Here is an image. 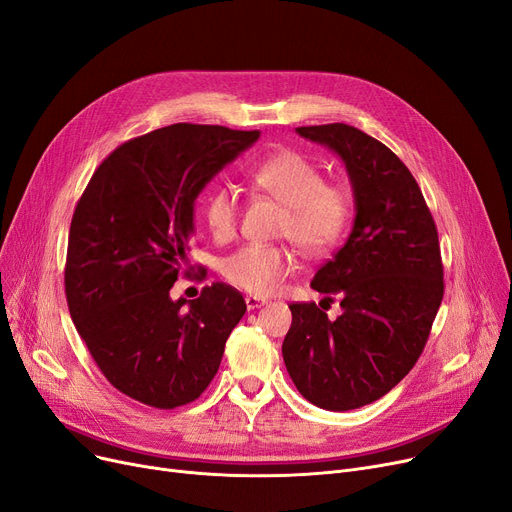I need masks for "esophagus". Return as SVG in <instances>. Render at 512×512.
I'll use <instances>...</instances> for the list:
<instances>
[{"mask_svg": "<svg viewBox=\"0 0 512 512\" xmlns=\"http://www.w3.org/2000/svg\"><path fill=\"white\" fill-rule=\"evenodd\" d=\"M244 303H247V309H257L261 305H265V299H259L255 295H247V299H244Z\"/></svg>", "mask_w": 512, "mask_h": 512, "instance_id": "1", "label": "esophagus"}]
</instances>
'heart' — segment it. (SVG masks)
Masks as SVG:
<instances>
[{
  "mask_svg": "<svg viewBox=\"0 0 512 512\" xmlns=\"http://www.w3.org/2000/svg\"><path fill=\"white\" fill-rule=\"evenodd\" d=\"M251 184L286 205L280 236L295 240L309 257L328 255L343 242L353 219V194L341 182H324V171L297 150H280L259 161ZM205 221L215 240L234 238L240 219V198L230 186L215 188L205 201ZM297 261L291 249L278 244H247L221 261V276L251 295H270L291 276Z\"/></svg>",
  "mask_w": 512,
  "mask_h": 512,
  "instance_id": "heart-1",
  "label": "heart"
}]
</instances>
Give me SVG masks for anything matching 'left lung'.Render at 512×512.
Segmentation results:
<instances>
[{
    "instance_id": "1",
    "label": "left lung",
    "mask_w": 512,
    "mask_h": 512,
    "mask_svg": "<svg viewBox=\"0 0 512 512\" xmlns=\"http://www.w3.org/2000/svg\"><path fill=\"white\" fill-rule=\"evenodd\" d=\"M297 133L343 159L355 221L311 280L327 302L342 299V316L328 321L316 303L288 305L282 358L307 402L345 412L389 393L425 349L443 299L439 236L414 175L383 142L345 123Z\"/></svg>"
}]
</instances>
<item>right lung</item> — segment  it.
<instances>
[{"label":"right lung","mask_w":512,"mask_h":512,"mask_svg":"<svg viewBox=\"0 0 512 512\" xmlns=\"http://www.w3.org/2000/svg\"><path fill=\"white\" fill-rule=\"evenodd\" d=\"M257 138L221 125L154 129L110 152L75 207L66 303L108 383L140 404L194 402L247 311L224 282L188 305L169 291L188 265L198 192Z\"/></svg>","instance_id":"right-lung-1"}]
</instances>
